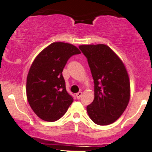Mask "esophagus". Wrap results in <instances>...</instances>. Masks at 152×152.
I'll return each mask as SVG.
<instances>
[{
  "label": "esophagus",
  "mask_w": 152,
  "mask_h": 152,
  "mask_svg": "<svg viewBox=\"0 0 152 152\" xmlns=\"http://www.w3.org/2000/svg\"><path fill=\"white\" fill-rule=\"evenodd\" d=\"M82 93L81 91L78 92V93L76 94V97H77V99H80V98L82 97Z\"/></svg>",
  "instance_id": "esophagus-1"
}]
</instances>
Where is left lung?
Here are the masks:
<instances>
[{"label":"left lung","instance_id":"8db88e82","mask_svg":"<svg viewBox=\"0 0 152 152\" xmlns=\"http://www.w3.org/2000/svg\"><path fill=\"white\" fill-rule=\"evenodd\" d=\"M79 48L87 58L94 79V100L86 107L88 115L98 125H109L121 117L129 104L126 69L107 45H80Z\"/></svg>","mask_w":152,"mask_h":152}]
</instances>
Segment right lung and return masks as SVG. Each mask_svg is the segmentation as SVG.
<instances>
[{"label": "right lung", "mask_w": 152, "mask_h": 152, "mask_svg": "<svg viewBox=\"0 0 152 152\" xmlns=\"http://www.w3.org/2000/svg\"><path fill=\"white\" fill-rule=\"evenodd\" d=\"M81 54L69 43L53 42L35 58L26 80V96L33 112L41 119L55 121L73 102L67 92L62 72L68 59Z\"/></svg>", "instance_id": "obj_1"}]
</instances>
